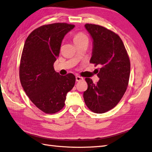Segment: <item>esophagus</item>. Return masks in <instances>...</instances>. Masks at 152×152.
<instances>
[{
	"mask_svg": "<svg viewBox=\"0 0 152 152\" xmlns=\"http://www.w3.org/2000/svg\"><path fill=\"white\" fill-rule=\"evenodd\" d=\"M83 77H80V76H76V81H83Z\"/></svg>",
	"mask_w": 152,
	"mask_h": 152,
	"instance_id": "34e87169",
	"label": "esophagus"
}]
</instances>
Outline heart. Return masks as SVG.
Listing matches in <instances>:
<instances>
[{"label":"heart","instance_id":"obj_1","mask_svg":"<svg viewBox=\"0 0 152 152\" xmlns=\"http://www.w3.org/2000/svg\"><path fill=\"white\" fill-rule=\"evenodd\" d=\"M84 39H87V36L84 33H81V32H79V33H76L73 36V38L74 43H77V42H80Z\"/></svg>","mask_w":152,"mask_h":152}]
</instances>
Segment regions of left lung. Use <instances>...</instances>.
I'll return each mask as SVG.
<instances>
[{"mask_svg": "<svg viewBox=\"0 0 152 152\" xmlns=\"http://www.w3.org/2000/svg\"><path fill=\"white\" fill-rule=\"evenodd\" d=\"M94 40L90 63L102 66L97 71L96 84L86 78L87 89L85 103L90 110L103 113L115 107L126 91L130 75V61L124 42L118 34L104 26L86 24Z\"/></svg>", "mask_w": 152, "mask_h": 152, "instance_id": "obj_1", "label": "left lung"}]
</instances>
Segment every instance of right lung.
Returning a JSON list of instances; mask_svg holds the SVG:
<instances>
[{"label": "right lung", "instance_id": "1", "mask_svg": "<svg viewBox=\"0 0 152 152\" xmlns=\"http://www.w3.org/2000/svg\"><path fill=\"white\" fill-rule=\"evenodd\" d=\"M74 27L65 23L41 26L31 32L24 45L19 65L21 86L33 104L45 113L62 110L66 93L75 86L73 74L60 75L53 67L63 39Z\"/></svg>", "mask_w": 152, "mask_h": 152}]
</instances>
